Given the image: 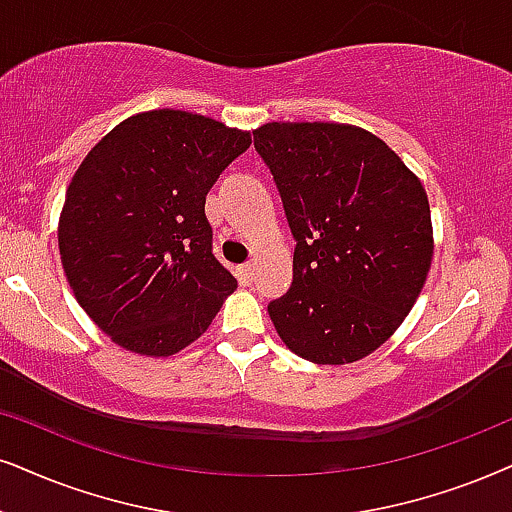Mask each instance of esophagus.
<instances>
[{"label":"esophagus","instance_id":"34e87169","mask_svg":"<svg viewBox=\"0 0 512 512\" xmlns=\"http://www.w3.org/2000/svg\"><path fill=\"white\" fill-rule=\"evenodd\" d=\"M236 276L243 286H250V283L255 281V267H252V264H243V267L236 269Z\"/></svg>","mask_w":512,"mask_h":512}]
</instances>
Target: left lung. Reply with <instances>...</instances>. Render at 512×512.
I'll return each instance as SVG.
<instances>
[{
    "label": "left lung",
    "instance_id": "left-lung-1",
    "mask_svg": "<svg viewBox=\"0 0 512 512\" xmlns=\"http://www.w3.org/2000/svg\"><path fill=\"white\" fill-rule=\"evenodd\" d=\"M252 137L295 238L293 286L269 302L276 333L312 364L368 357L397 331L428 278V193L361 127L267 122Z\"/></svg>",
    "mask_w": 512,
    "mask_h": 512
}]
</instances>
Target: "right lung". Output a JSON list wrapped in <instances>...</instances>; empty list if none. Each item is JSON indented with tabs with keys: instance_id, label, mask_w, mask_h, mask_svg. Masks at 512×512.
Segmentation results:
<instances>
[{
	"instance_id": "obj_1",
	"label": "right lung",
	"mask_w": 512,
	"mask_h": 512,
	"mask_svg": "<svg viewBox=\"0 0 512 512\" xmlns=\"http://www.w3.org/2000/svg\"><path fill=\"white\" fill-rule=\"evenodd\" d=\"M250 144V132L160 108L120 122L77 167L58 250L77 302L115 345L172 357L234 293L205 196Z\"/></svg>"
}]
</instances>
